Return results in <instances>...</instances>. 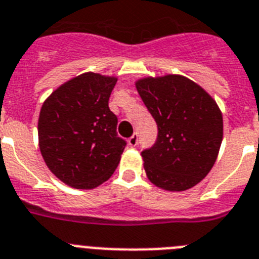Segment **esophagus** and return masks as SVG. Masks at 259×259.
<instances>
[{
	"instance_id": "esophagus-1",
	"label": "esophagus",
	"mask_w": 259,
	"mask_h": 259,
	"mask_svg": "<svg viewBox=\"0 0 259 259\" xmlns=\"http://www.w3.org/2000/svg\"><path fill=\"white\" fill-rule=\"evenodd\" d=\"M138 141H139V134L136 132V134H134L131 138L128 139V144L131 145V147H136V145H138Z\"/></svg>"
}]
</instances>
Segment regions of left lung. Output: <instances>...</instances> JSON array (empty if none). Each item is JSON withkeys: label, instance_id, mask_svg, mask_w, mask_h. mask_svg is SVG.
Instances as JSON below:
<instances>
[{"label": "left lung", "instance_id": "obj_1", "mask_svg": "<svg viewBox=\"0 0 259 259\" xmlns=\"http://www.w3.org/2000/svg\"><path fill=\"white\" fill-rule=\"evenodd\" d=\"M135 86L158 127L141 152L148 180L171 193L198 185L211 171L223 140V115L202 86L181 74L139 78Z\"/></svg>", "mask_w": 259, "mask_h": 259}]
</instances>
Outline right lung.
<instances>
[{
  "mask_svg": "<svg viewBox=\"0 0 259 259\" xmlns=\"http://www.w3.org/2000/svg\"><path fill=\"white\" fill-rule=\"evenodd\" d=\"M118 77L86 72L44 101L37 120L39 149L48 169L74 189L90 190L112 176L125 148L108 98Z\"/></svg>",
  "mask_w": 259,
  "mask_h": 259,
  "instance_id": "right-lung-1",
  "label": "right lung"
}]
</instances>
